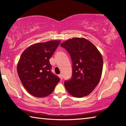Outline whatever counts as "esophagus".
<instances>
[{
  "instance_id": "obj_1",
  "label": "esophagus",
  "mask_w": 126,
  "mask_h": 126,
  "mask_svg": "<svg viewBox=\"0 0 126 126\" xmlns=\"http://www.w3.org/2000/svg\"><path fill=\"white\" fill-rule=\"evenodd\" d=\"M59 77H60V79H63V75H62V74H60V75L59 76Z\"/></svg>"
}]
</instances>
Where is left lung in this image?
I'll return each instance as SVG.
<instances>
[{
  "mask_svg": "<svg viewBox=\"0 0 126 126\" xmlns=\"http://www.w3.org/2000/svg\"><path fill=\"white\" fill-rule=\"evenodd\" d=\"M70 54L73 63L72 77L65 82L67 92L76 98L88 95L101 79L103 58L96 47L85 38L75 37L61 44Z\"/></svg>",
  "mask_w": 126,
  "mask_h": 126,
  "instance_id": "obj_1",
  "label": "left lung"
}]
</instances>
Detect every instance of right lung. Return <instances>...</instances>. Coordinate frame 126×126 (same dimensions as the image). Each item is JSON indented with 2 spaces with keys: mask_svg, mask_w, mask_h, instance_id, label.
Segmentation results:
<instances>
[{
  "mask_svg": "<svg viewBox=\"0 0 126 126\" xmlns=\"http://www.w3.org/2000/svg\"><path fill=\"white\" fill-rule=\"evenodd\" d=\"M61 41L50 40L31 45L22 53L17 65L19 77L27 92L45 97L53 92L60 79L51 72L49 60Z\"/></svg>",
  "mask_w": 126,
  "mask_h": 126,
  "instance_id": "right-lung-1",
  "label": "right lung"
}]
</instances>
